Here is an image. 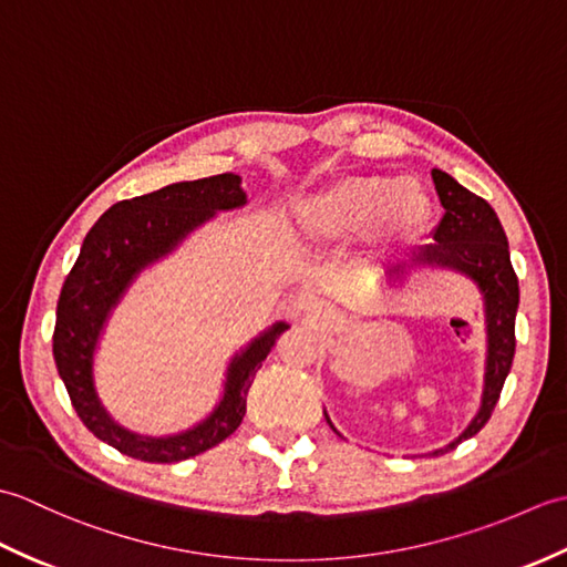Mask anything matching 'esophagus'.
<instances>
[{
    "instance_id": "obj_1",
    "label": "esophagus",
    "mask_w": 567,
    "mask_h": 567,
    "mask_svg": "<svg viewBox=\"0 0 567 567\" xmlns=\"http://www.w3.org/2000/svg\"><path fill=\"white\" fill-rule=\"evenodd\" d=\"M311 315H327V309L319 307V305H315V307H311Z\"/></svg>"
}]
</instances>
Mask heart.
I'll use <instances>...</instances> for the list:
<instances>
[{"label": "heart", "mask_w": 567, "mask_h": 567, "mask_svg": "<svg viewBox=\"0 0 567 567\" xmlns=\"http://www.w3.org/2000/svg\"><path fill=\"white\" fill-rule=\"evenodd\" d=\"M431 197L416 179L378 173L346 175L311 195L299 209V231L309 244H348L375 234L384 244H402L424 231Z\"/></svg>", "instance_id": "obj_1"}]
</instances>
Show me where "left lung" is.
Returning <instances> with one entry per match:
<instances>
[{"mask_svg": "<svg viewBox=\"0 0 567 567\" xmlns=\"http://www.w3.org/2000/svg\"><path fill=\"white\" fill-rule=\"evenodd\" d=\"M431 177L436 185L441 207L445 209L441 224L433 231V244L416 250L412 258L392 265L384 277L396 280L419 265H443V268H455L473 277L485 295L487 372L483 406H480L473 424L463 431V436L436 451L449 453L461 441L475 436L495 412L514 360V319L516 307H519V280H516L512 268L509 244L495 209L475 192L457 185L449 173L431 171Z\"/></svg>", "mask_w": 567, "mask_h": 567, "instance_id": "left-lung-1", "label": "left lung"}]
</instances>
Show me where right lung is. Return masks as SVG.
I'll return each mask as SVG.
<instances>
[{
    "instance_id": "right-lung-1",
    "label": "right lung",
    "mask_w": 567,
    "mask_h": 567,
    "mask_svg": "<svg viewBox=\"0 0 567 567\" xmlns=\"http://www.w3.org/2000/svg\"><path fill=\"white\" fill-rule=\"evenodd\" d=\"M244 202L246 192L240 189L238 175L224 173L192 179L116 202L84 236L80 256L60 290L53 355L82 424L100 441L114 445L118 453L146 463H177L219 445L240 426L252 378L277 339L290 329L287 323H277L252 341L244 355L234 358L221 404L207 421L179 436L143 439L116 426L94 392V343L100 339L106 315L134 275L171 250L192 228L207 221L216 209H234Z\"/></svg>"
}]
</instances>
